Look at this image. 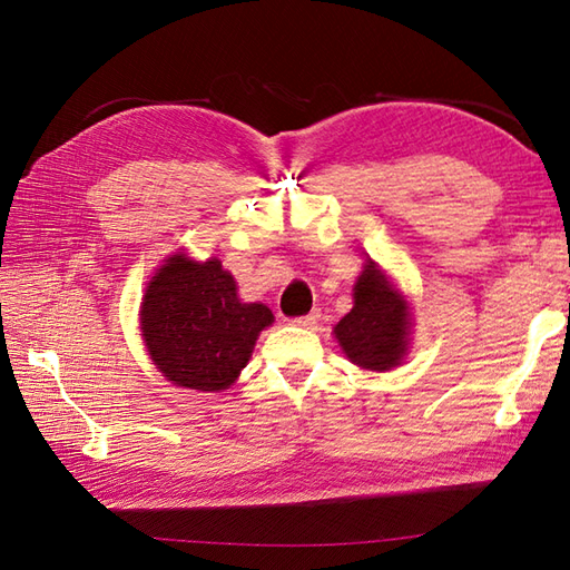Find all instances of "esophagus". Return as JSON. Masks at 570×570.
<instances>
[{
  "label": "esophagus",
  "instance_id": "1",
  "mask_svg": "<svg viewBox=\"0 0 570 570\" xmlns=\"http://www.w3.org/2000/svg\"><path fill=\"white\" fill-rule=\"evenodd\" d=\"M318 321H321V312H318V308H314L312 314L299 316V318H295L292 323H295V325H302V327H314Z\"/></svg>",
  "mask_w": 570,
  "mask_h": 570
}]
</instances>
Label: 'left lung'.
Returning <instances> with one entry per match:
<instances>
[{"instance_id":"8db88e82","label":"left lung","mask_w":570,"mask_h":570,"mask_svg":"<svg viewBox=\"0 0 570 570\" xmlns=\"http://www.w3.org/2000/svg\"><path fill=\"white\" fill-rule=\"evenodd\" d=\"M333 333L352 364L364 371H392L404 361L411 337L409 304L375 262L361 271L352 312Z\"/></svg>"}]
</instances>
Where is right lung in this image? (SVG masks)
<instances>
[{"instance_id": "1", "label": "right lung", "mask_w": 570, "mask_h": 570, "mask_svg": "<svg viewBox=\"0 0 570 570\" xmlns=\"http://www.w3.org/2000/svg\"><path fill=\"white\" fill-rule=\"evenodd\" d=\"M273 323L266 304L237 297L216 256H168L147 283L140 331L166 381L197 392L228 390L247 366L258 333Z\"/></svg>"}]
</instances>
